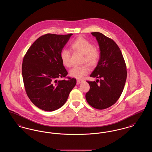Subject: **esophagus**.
Wrapping results in <instances>:
<instances>
[{
	"instance_id": "1",
	"label": "esophagus",
	"mask_w": 152,
	"mask_h": 152,
	"mask_svg": "<svg viewBox=\"0 0 152 152\" xmlns=\"http://www.w3.org/2000/svg\"><path fill=\"white\" fill-rule=\"evenodd\" d=\"M83 80H77V84H80V83H83Z\"/></svg>"
}]
</instances>
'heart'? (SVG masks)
I'll use <instances>...</instances> for the list:
<instances>
[{"label": "heart", "instance_id": "obj_1", "mask_svg": "<svg viewBox=\"0 0 152 152\" xmlns=\"http://www.w3.org/2000/svg\"><path fill=\"white\" fill-rule=\"evenodd\" d=\"M71 48L73 51L79 52L84 55L83 63L94 67L97 64L100 58L98 50L94 48V45L83 37H78L71 44ZM60 58L63 65L66 67L71 66V53L66 48H63L60 52ZM89 72V68L86 64L75 66L69 71L70 76L78 79L84 77Z\"/></svg>", "mask_w": 152, "mask_h": 152}]
</instances>
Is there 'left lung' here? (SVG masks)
<instances>
[{
  "label": "left lung",
  "instance_id": "1",
  "mask_svg": "<svg viewBox=\"0 0 152 152\" xmlns=\"http://www.w3.org/2000/svg\"><path fill=\"white\" fill-rule=\"evenodd\" d=\"M99 44L100 58L88 81L90 89L86 94L88 103L97 109L108 108L118 100L125 84L127 71L121 51L111 39L100 32H92Z\"/></svg>",
  "mask_w": 152,
  "mask_h": 152
}]
</instances>
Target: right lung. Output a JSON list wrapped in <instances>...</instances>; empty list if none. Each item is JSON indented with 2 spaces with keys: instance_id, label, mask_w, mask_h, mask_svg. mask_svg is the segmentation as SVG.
<instances>
[{
  "instance_id": "right-lung-1",
  "label": "right lung",
  "mask_w": 152,
  "mask_h": 152,
  "mask_svg": "<svg viewBox=\"0 0 152 152\" xmlns=\"http://www.w3.org/2000/svg\"><path fill=\"white\" fill-rule=\"evenodd\" d=\"M47 34L29 47L22 64V76L28 97L39 108L54 111L67 100L76 80H58L68 74L60 52L72 35Z\"/></svg>"
}]
</instances>
